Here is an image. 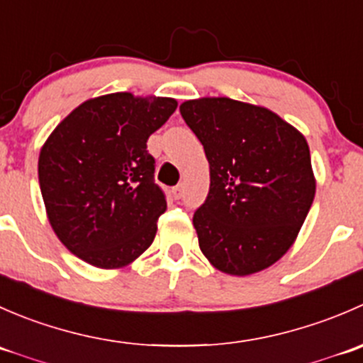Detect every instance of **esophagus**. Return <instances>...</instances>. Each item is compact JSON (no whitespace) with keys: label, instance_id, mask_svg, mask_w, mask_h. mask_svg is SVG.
Returning <instances> with one entry per match:
<instances>
[{"label":"esophagus","instance_id":"34e87169","mask_svg":"<svg viewBox=\"0 0 363 363\" xmlns=\"http://www.w3.org/2000/svg\"><path fill=\"white\" fill-rule=\"evenodd\" d=\"M182 195H184V186H182V184L175 186V188H174V189H172V196H174V199H175V200L182 199Z\"/></svg>","mask_w":363,"mask_h":363}]
</instances>
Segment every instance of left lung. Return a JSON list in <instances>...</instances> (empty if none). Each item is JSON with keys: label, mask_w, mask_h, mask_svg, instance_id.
<instances>
[{"label": "left lung", "mask_w": 363, "mask_h": 363, "mask_svg": "<svg viewBox=\"0 0 363 363\" xmlns=\"http://www.w3.org/2000/svg\"><path fill=\"white\" fill-rule=\"evenodd\" d=\"M179 111L211 172L193 216L200 250L230 276L269 269L294 246L316 193L306 137L276 112L226 96L188 100Z\"/></svg>", "instance_id": "8db88e82"}]
</instances>
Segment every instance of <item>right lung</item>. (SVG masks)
Returning a JSON list of instances; mask_svg holds the SVG:
<instances>
[{
  "label": "right lung",
  "instance_id": "add662e5",
  "mask_svg": "<svg viewBox=\"0 0 363 363\" xmlns=\"http://www.w3.org/2000/svg\"><path fill=\"white\" fill-rule=\"evenodd\" d=\"M177 100L111 93L84 101L40 149L47 218L69 252L98 269H123L152 244L167 211L147 138Z\"/></svg>",
  "mask_w": 363,
  "mask_h": 363
}]
</instances>
